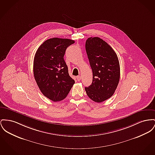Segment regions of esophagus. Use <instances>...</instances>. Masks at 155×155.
Segmentation results:
<instances>
[{"label": "esophagus", "instance_id": "34e87169", "mask_svg": "<svg viewBox=\"0 0 155 155\" xmlns=\"http://www.w3.org/2000/svg\"><path fill=\"white\" fill-rule=\"evenodd\" d=\"M77 79L78 81H81V77L80 75H78V76L77 77Z\"/></svg>", "mask_w": 155, "mask_h": 155}]
</instances>
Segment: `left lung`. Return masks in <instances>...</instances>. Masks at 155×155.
I'll use <instances>...</instances> for the list:
<instances>
[{
  "label": "left lung",
  "mask_w": 155,
  "mask_h": 155,
  "mask_svg": "<svg viewBox=\"0 0 155 155\" xmlns=\"http://www.w3.org/2000/svg\"><path fill=\"white\" fill-rule=\"evenodd\" d=\"M85 50L93 74L92 82L85 90L88 97L102 102L114 94L120 78L118 58L113 48L99 37L86 40Z\"/></svg>",
  "instance_id": "obj_1"
}]
</instances>
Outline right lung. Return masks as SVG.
Listing matches in <instances>:
<instances>
[{
    "label": "right lung",
    "mask_w": 155,
    "mask_h": 155,
    "mask_svg": "<svg viewBox=\"0 0 155 155\" xmlns=\"http://www.w3.org/2000/svg\"><path fill=\"white\" fill-rule=\"evenodd\" d=\"M74 43L68 38H50L35 54L33 73L37 84L42 94L54 102L64 100L75 83L64 60L67 48Z\"/></svg>",
    "instance_id": "right-lung-1"
}]
</instances>
